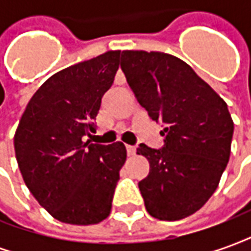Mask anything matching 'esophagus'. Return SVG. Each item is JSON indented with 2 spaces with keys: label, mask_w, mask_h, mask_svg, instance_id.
<instances>
[{
  "label": "esophagus",
  "mask_w": 251,
  "mask_h": 251,
  "mask_svg": "<svg viewBox=\"0 0 251 251\" xmlns=\"http://www.w3.org/2000/svg\"><path fill=\"white\" fill-rule=\"evenodd\" d=\"M126 151H127V154H129V156H133V154L136 153V147H133V145H126Z\"/></svg>",
  "instance_id": "1"
}]
</instances>
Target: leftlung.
I'll list each match as a JSON object with an SVG mask.
<instances>
[{"label":"left lung","instance_id":"1","mask_svg":"<svg viewBox=\"0 0 251 251\" xmlns=\"http://www.w3.org/2000/svg\"><path fill=\"white\" fill-rule=\"evenodd\" d=\"M121 68L149 117L163 125L164 147L140 144L149 175L138 183L147 211L179 221L200 210L226 169L234 122L226 102L179 57L122 51Z\"/></svg>","mask_w":251,"mask_h":251}]
</instances>
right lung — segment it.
Here are the masks:
<instances>
[{"label": "right lung", "mask_w": 251, "mask_h": 251, "mask_svg": "<svg viewBox=\"0 0 251 251\" xmlns=\"http://www.w3.org/2000/svg\"><path fill=\"white\" fill-rule=\"evenodd\" d=\"M121 51H109L56 72L30 98L14 134V152L25 184L55 219L95 225L111 210L122 142H84L95 131L102 97L111 87Z\"/></svg>", "instance_id": "1"}]
</instances>
